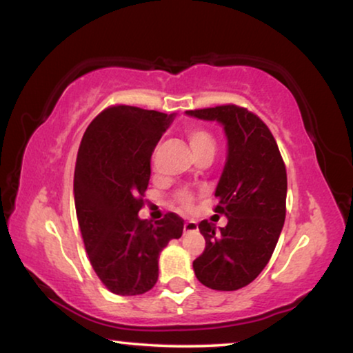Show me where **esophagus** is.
<instances>
[{
    "label": "esophagus",
    "mask_w": 353,
    "mask_h": 353,
    "mask_svg": "<svg viewBox=\"0 0 353 353\" xmlns=\"http://www.w3.org/2000/svg\"><path fill=\"white\" fill-rule=\"evenodd\" d=\"M183 231L185 233H192V231H197V223L194 220H188L185 221V226H183Z\"/></svg>",
    "instance_id": "obj_1"
}]
</instances>
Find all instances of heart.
I'll return each instance as SVG.
<instances>
[{
  "label": "heart",
  "mask_w": 353,
  "mask_h": 353,
  "mask_svg": "<svg viewBox=\"0 0 353 353\" xmlns=\"http://www.w3.org/2000/svg\"><path fill=\"white\" fill-rule=\"evenodd\" d=\"M186 134H188V141H190V146L192 149V152H194V156L202 151H205V149H214L215 151V139L209 132H207V130L190 128ZM176 199L181 205L190 207L192 202V194L188 190H183L176 194Z\"/></svg>",
  "instance_id": "heart-1"
}]
</instances>
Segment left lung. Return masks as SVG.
<instances>
[{
  "instance_id": "1",
  "label": "left lung",
  "mask_w": 353,
  "mask_h": 353,
  "mask_svg": "<svg viewBox=\"0 0 353 353\" xmlns=\"http://www.w3.org/2000/svg\"><path fill=\"white\" fill-rule=\"evenodd\" d=\"M186 115L219 122L228 146L215 190V212L228 223L216 230L201 221L205 249L192 268L204 286L236 291L262 273L276 248L286 216V167L272 132L248 109L228 104Z\"/></svg>"
}]
</instances>
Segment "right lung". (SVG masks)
<instances>
[{"mask_svg": "<svg viewBox=\"0 0 353 353\" xmlns=\"http://www.w3.org/2000/svg\"><path fill=\"white\" fill-rule=\"evenodd\" d=\"M175 114L114 105L88 125L74 175L77 220L91 267L110 292L138 296L154 288L159 255L181 238L183 220L138 216L151 178V156Z\"/></svg>", "mask_w": 353, "mask_h": 353, "instance_id": "add662e5", "label": "right lung"}]
</instances>
